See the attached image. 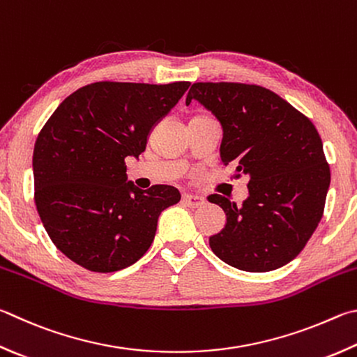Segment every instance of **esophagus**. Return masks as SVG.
Segmentation results:
<instances>
[{
    "label": "esophagus",
    "instance_id": "esophagus-1",
    "mask_svg": "<svg viewBox=\"0 0 357 357\" xmlns=\"http://www.w3.org/2000/svg\"><path fill=\"white\" fill-rule=\"evenodd\" d=\"M183 203L185 206H189V207H199V206L204 204V199L198 197V195H184Z\"/></svg>",
    "mask_w": 357,
    "mask_h": 357
}]
</instances>
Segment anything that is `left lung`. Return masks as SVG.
<instances>
[{
    "label": "left lung",
    "mask_w": 357,
    "mask_h": 357,
    "mask_svg": "<svg viewBox=\"0 0 357 357\" xmlns=\"http://www.w3.org/2000/svg\"><path fill=\"white\" fill-rule=\"evenodd\" d=\"M199 101L223 128L220 158L248 178L242 206L211 195L226 225L209 237L215 256L243 271H270L300 255L325 211L331 172L315 126L271 90L241 82H195Z\"/></svg>",
    "instance_id": "1"
}]
</instances>
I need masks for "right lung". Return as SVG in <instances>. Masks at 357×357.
<instances>
[{
	"mask_svg": "<svg viewBox=\"0 0 357 357\" xmlns=\"http://www.w3.org/2000/svg\"><path fill=\"white\" fill-rule=\"evenodd\" d=\"M190 82L101 81L77 89L38 132L32 156L34 201L57 250L96 273H112L150 248L160 212L181 199L172 185L126 183L156 123Z\"/></svg>",
	"mask_w": 357,
	"mask_h": 357,
	"instance_id": "obj_1",
	"label": "right lung"
}]
</instances>
